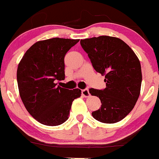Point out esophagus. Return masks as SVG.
Instances as JSON below:
<instances>
[{
  "mask_svg": "<svg viewBox=\"0 0 159 159\" xmlns=\"http://www.w3.org/2000/svg\"><path fill=\"white\" fill-rule=\"evenodd\" d=\"M82 95L85 98H88L90 97V92H89V90L87 88L84 89V90H82Z\"/></svg>",
  "mask_w": 159,
  "mask_h": 159,
  "instance_id": "1",
  "label": "esophagus"
}]
</instances>
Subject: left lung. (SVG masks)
<instances>
[{"instance_id":"left-lung-1","label":"left lung","mask_w":159,"mask_h":159,"mask_svg":"<svg viewBox=\"0 0 159 159\" xmlns=\"http://www.w3.org/2000/svg\"><path fill=\"white\" fill-rule=\"evenodd\" d=\"M80 44L93 69L105 75L106 88L89 90L101 102L92 116L104 123L119 122L132 111L140 95L142 73L138 58L117 37L100 36L81 40Z\"/></svg>"}]
</instances>
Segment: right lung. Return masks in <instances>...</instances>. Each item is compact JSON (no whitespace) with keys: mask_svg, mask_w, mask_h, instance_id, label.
Listing matches in <instances>:
<instances>
[{"mask_svg":"<svg viewBox=\"0 0 159 159\" xmlns=\"http://www.w3.org/2000/svg\"><path fill=\"white\" fill-rule=\"evenodd\" d=\"M80 40L52 38L30 47L17 69L21 99L34 119L46 126L66 122L72 101L81 96V90L63 88L56 81L64 80L66 53Z\"/></svg>","mask_w":159,"mask_h":159,"instance_id":"add662e5","label":"right lung"}]
</instances>
